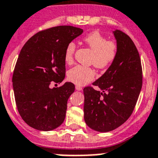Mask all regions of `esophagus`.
I'll return each instance as SVG.
<instances>
[{
  "label": "esophagus",
  "mask_w": 158,
  "mask_h": 158,
  "mask_svg": "<svg viewBox=\"0 0 158 158\" xmlns=\"http://www.w3.org/2000/svg\"><path fill=\"white\" fill-rule=\"evenodd\" d=\"M76 90L81 91L82 90V88L81 86H79V85H76Z\"/></svg>",
  "instance_id": "1"
}]
</instances>
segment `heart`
Returning <instances> with one entry per match:
<instances>
[{
    "instance_id": "1",
    "label": "heart",
    "mask_w": 158,
    "mask_h": 158,
    "mask_svg": "<svg viewBox=\"0 0 158 158\" xmlns=\"http://www.w3.org/2000/svg\"><path fill=\"white\" fill-rule=\"evenodd\" d=\"M85 44L90 48L94 52L92 63L96 67L103 69L106 68L114 62L117 54V44L98 31H94L88 34L84 38ZM76 51V44L71 41L66 45L64 53V60L66 63L70 64L73 61V56ZM95 72L92 68L77 66L71 68L67 72V78L69 81L78 85H85L94 79Z\"/></svg>"
}]
</instances>
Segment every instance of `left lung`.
<instances>
[{"label": "left lung", "instance_id": "8db88e82", "mask_svg": "<svg viewBox=\"0 0 158 158\" xmlns=\"http://www.w3.org/2000/svg\"><path fill=\"white\" fill-rule=\"evenodd\" d=\"M118 54L107 70L86 87L84 118L87 125L100 132L116 129L129 118L135 108L143 84L141 60L135 44L119 30L113 32Z\"/></svg>", "mask_w": 158, "mask_h": 158}]
</instances>
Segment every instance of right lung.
<instances>
[{"label":"right lung","mask_w":158,"mask_h":158,"mask_svg":"<svg viewBox=\"0 0 158 158\" xmlns=\"http://www.w3.org/2000/svg\"><path fill=\"white\" fill-rule=\"evenodd\" d=\"M82 33V29L71 26L47 29L30 37L20 51L12 86L17 109L29 126L52 131L64 121L68 99L75 86L66 82L51 89L50 85L64 80L65 49Z\"/></svg>","instance_id":"right-lung-1"}]
</instances>
